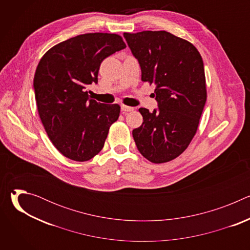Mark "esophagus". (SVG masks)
<instances>
[{
  "mask_svg": "<svg viewBox=\"0 0 250 250\" xmlns=\"http://www.w3.org/2000/svg\"><path fill=\"white\" fill-rule=\"evenodd\" d=\"M121 108H122L123 112H132L134 110L132 106H128V105H125V104H122Z\"/></svg>",
  "mask_w": 250,
  "mask_h": 250,
  "instance_id": "34e87169",
  "label": "esophagus"
}]
</instances>
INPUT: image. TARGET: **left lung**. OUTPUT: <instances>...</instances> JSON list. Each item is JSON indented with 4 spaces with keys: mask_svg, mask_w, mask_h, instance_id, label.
<instances>
[{
    "mask_svg": "<svg viewBox=\"0 0 250 250\" xmlns=\"http://www.w3.org/2000/svg\"><path fill=\"white\" fill-rule=\"evenodd\" d=\"M141 69L155 85L157 109L140 108L142 125L132 130L139 152L153 163L168 162L190 145L207 100L203 59L189 42L165 30L124 33Z\"/></svg>",
    "mask_w": 250,
    "mask_h": 250,
    "instance_id": "8db88e82",
    "label": "left lung"
}]
</instances>
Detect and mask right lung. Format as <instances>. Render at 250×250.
Listing matches in <instances>:
<instances>
[{"label":"right lung","instance_id":"add662e5","mask_svg":"<svg viewBox=\"0 0 250 250\" xmlns=\"http://www.w3.org/2000/svg\"><path fill=\"white\" fill-rule=\"evenodd\" d=\"M125 47L118 34L85 33L56 44L41 59L33 79L38 111L65 157L87 161L104 147L121 108L90 99L86 87L98 83L102 61Z\"/></svg>","mask_w":250,"mask_h":250}]
</instances>
